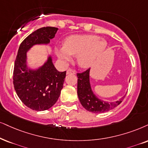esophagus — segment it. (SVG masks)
<instances>
[{
  "mask_svg": "<svg viewBox=\"0 0 148 148\" xmlns=\"http://www.w3.org/2000/svg\"><path fill=\"white\" fill-rule=\"evenodd\" d=\"M75 74V70H74L73 69H68V71H67V74Z\"/></svg>",
  "mask_w": 148,
  "mask_h": 148,
  "instance_id": "1",
  "label": "esophagus"
}]
</instances>
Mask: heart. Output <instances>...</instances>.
<instances>
[{"mask_svg":"<svg viewBox=\"0 0 148 148\" xmlns=\"http://www.w3.org/2000/svg\"><path fill=\"white\" fill-rule=\"evenodd\" d=\"M106 47V42L99 37L91 35H76L68 37L63 48L56 49L58 57L66 63L70 55H77V63L82 68H87Z\"/></svg>","mask_w":148,"mask_h":148,"instance_id":"obj_1","label":"heart"}]
</instances>
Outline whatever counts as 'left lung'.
<instances>
[{
  "mask_svg": "<svg viewBox=\"0 0 148 148\" xmlns=\"http://www.w3.org/2000/svg\"><path fill=\"white\" fill-rule=\"evenodd\" d=\"M89 69L83 72L77 73V93L82 106L88 111L93 113H100L113 109L122 102L125 96L115 102H106L98 99L93 94L89 84Z\"/></svg>",
  "mask_w": 148,
  "mask_h": 148,
  "instance_id": "obj_1",
  "label": "left lung"
}]
</instances>
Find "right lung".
<instances>
[{"label":"right lung","instance_id":"obj_1","mask_svg":"<svg viewBox=\"0 0 148 148\" xmlns=\"http://www.w3.org/2000/svg\"><path fill=\"white\" fill-rule=\"evenodd\" d=\"M58 28L46 27L36 30L20 44L14 63L13 83L20 100L27 107L37 111L48 110L60 96L66 71L59 72L49 57L47 62L36 71L26 66V54L37 44H48L55 37Z\"/></svg>","mask_w":148,"mask_h":148}]
</instances>
